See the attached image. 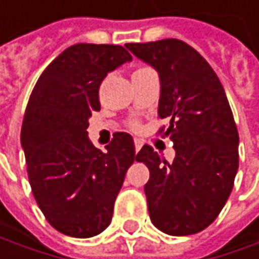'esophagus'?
<instances>
[{
	"instance_id": "34e87169",
	"label": "esophagus",
	"mask_w": 259,
	"mask_h": 259,
	"mask_svg": "<svg viewBox=\"0 0 259 259\" xmlns=\"http://www.w3.org/2000/svg\"><path fill=\"white\" fill-rule=\"evenodd\" d=\"M141 147H143V141H141V140H135V152H137V153L140 152Z\"/></svg>"
}]
</instances>
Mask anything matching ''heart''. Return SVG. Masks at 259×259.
<instances>
[{"instance_id":"1","label":"heart","mask_w":259,"mask_h":259,"mask_svg":"<svg viewBox=\"0 0 259 259\" xmlns=\"http://www.w3.org/2000/svg\"><path fill=\"white\" fill-rule=\"evenodd\" d=\"M140 70H143V69H138V70H135V72H140ZM134 127H137V124H134Z\"/></svg>"}]
</instances>
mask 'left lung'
Wrapping results in <instances>:
<instances>
[{
  "instance_id": "obj_1",
  "label": "left lung",
  "mask_w": 259,
  "mask_h": 259,
  "mask_svg": "<svg viewBox=\"0 0 259 259\" xmlns=\"http://www.w3.org/2000/svg\"><path fill=\"white\" fill-rule=\"evenodd\" d=\"M137 58L159 75L158 116L169 127L175 159L169 164L150 146L137 161L150 178L144 186L149 215L161 232L184 236L209 227L233 189L238 172V131L223 84L209 63L180 39L128 42Z\"/></svg>"
}]
</instances>
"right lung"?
I'll return each mask as SVG.
<instances>
[{
  "label": "right lung",
  "mask_w": 259,
  "mask_h": 259,
  "mask_svg": "<svg viewBox=\"0 0 259 259\" xmlns=\"http://www.w3.org/2000/svg\"><path fill=\"white\" fill-rule=\"evenodd\" d=\"M122 46L75 44L58 55L36 81L21 127L29 183L52 227L73 238L101 233L127 169L137 159L134 138L118 132L101 152L87 137L98 112L100 85L131 61Z\"/></svg>",
  "instance_id": "1"
}]
</instances>
